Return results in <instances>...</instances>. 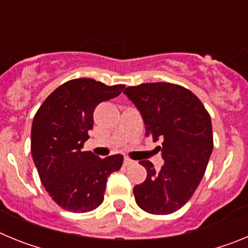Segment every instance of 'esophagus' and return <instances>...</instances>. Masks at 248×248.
Here are the masks:
<instances>
[{"mask_svg": "<svg viewBox=\"0 0 248 248\" xmlns=\"http://www.w3.org/2000/svg\"><path fill=\"white\" fill-rule=\"evenodd\" d=\"M133 164H134V161H133V160L128 159V157H125V159H124V166H130V165H133Z\"/></svg>", "mask_w": 248, "mask_h": 248, "instance_id": "obj_1", "label": "esophagus"}]
</instances>
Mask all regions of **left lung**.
<instances>
[{
  "label": "left lung",
  "mask_w": 248,
  "mask_h": 248,
  "mask_svg": "<svg viewBox=\"0 0 248 248\" xmlns=\"http://www.w3.org/2000/svg\"><path fill=\"white\" fill-rule=\"evenodd\" d=\"M145 124V135L161 140L164 165L155 171L149 160L144 183L134 187L138 206L154 215H169L190 200L205 174L214 149L211 118L201 100L189 89L171 83H144L128 87Z\"/></svg>",
  "instance_id": "obj_1"
}]
</instances>
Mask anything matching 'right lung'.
<instances>
[{"mask_svg": "<svg viewBox=\"0 0 248 248\" xmlns=\"http://www.w3.org/2000/svg\"><path fill=\"white\" fill-rule=\"evenodd\" d=\"M125 85L91 78L65 82L48 95L32 123L31 153L45 189L62 209L93 211L104 200L107 179L122 168L123 155L100 159L83 151L99 103L118 97Z\"/></svg>", "mask_w": 248, "mask_h": 248, "instance_id": "obj_1", "label": "right lung"}]
</instances>
